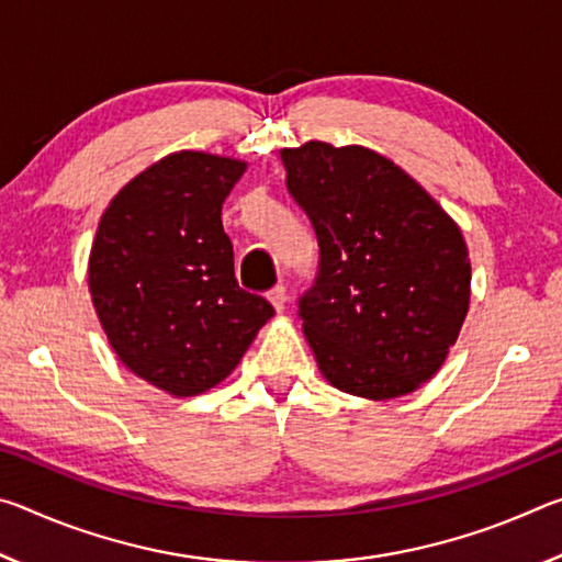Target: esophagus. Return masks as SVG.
I'll use <instances>...</instances> for the list:
<instances>
[{
  "mask_svg": "<svg viewBox=\"0 0 562 562\" xmlns=\"http://www.w3.org/2000/svg\"><path fill=\"white\" fill-rule=\"evenodd\" d=\"M268 300L272 302L274 310L282 312L284 310V302H288V288H284V284H278V288H272L268 292Z\"/></svg>",
  "mask_w": 562,
  "mask_h": 562,
  "instance_id": "esophagus-1",
  "label": "esophagus"
}]
</instances>
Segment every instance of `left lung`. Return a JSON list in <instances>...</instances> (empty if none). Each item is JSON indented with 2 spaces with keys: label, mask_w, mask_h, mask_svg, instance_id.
<instances>
[{
  "label": "left lung",
  "mask_w": 562,
  "mask_h": 562,
  "mask_svg": "<svg viewBox=\"0 0 562 562\" xmlns=\"http://www.w3.org/2000/svg\"><path fill=\"white\" fill-rule=\"evenodd\" d=\"M288 190L319 243L300 319L339 392L396 398L439 372L469 312L463 235L416 180L364 146L284 148Z\"/></svg>",
  "instance_id": "1"
}]
</instances>
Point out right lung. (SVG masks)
Here are the masks:
<instances>
[{"instance_id":"1","label":"right lung","mask_w":562,"mask_h":562,"mask_svg":"<svg viewBox=\"0 0 562 562\" xmlns=\"http://www.w3.org/2000/svg\"><path fill=\"white\" fill-rule=\"evenodd\" d=\"M247 164L203 150L160 158L101 215L89 292L113 351L173 396L221 384L274 310L235 280L221 211Z\"/></svg>"}]
</instances>
